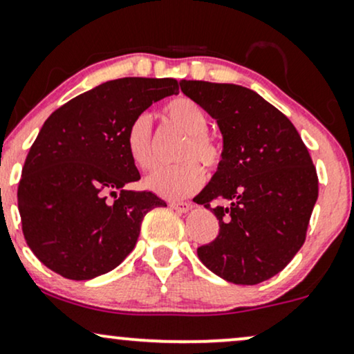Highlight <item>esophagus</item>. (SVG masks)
Segmentation results:
<instances>
[{"mask_svg": "<svg viewBox=\"0 0 354 354\" xmlns=\"http://www.w3.org/2000/svg\"><path fill=\"white\" fill-rule=\"evenodd\" d=\"M169 207L174 209V210H176V212H180V214H186V212H189L191 204H187V203H176V201H171V203H169Z\"/></svg>", "mask_w": 354, "mask_h": 354, "instance_id": "obj_1", "label": "esophagus"}]
</instances>
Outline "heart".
<instances>
[{
  "mask_svg": "<svg viewBox=\"0 0 354 354\" xmlns=\"http://www.w3.org/2000/svg\"><path fill=\"white\" fill-rule=\"evenodd\" d=\"M162 115L171 127L187 136L183 145L181 160L187 162L173 168H160L145 180L147 189L162 198L180 201L194 194L203 186L204 168H214L221 162V150L212 138H209V118L203 107L187 97H174L163 106ZM125 149L131 160L144 171L155 168L153 133L149 114H138L125 132Z\"/></svg>",
  "mask_w": 354,
  "mask_h": 354,
  "instance_id": "1",
  "label": "heart"
}]
</instances>
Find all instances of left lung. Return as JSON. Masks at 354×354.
I'll use <instances>...</instances> for the list:
<instances>
[{
  "instance_id": "1",
  "label": "left lung",
  "mask_w": 354,
  "mask_h": 354,
  "mask_svg": "<svg viewBox=\"0 0 354 354\" xmlns=\"http://www.w3.org/2000/svg\"><path fill=\"white\" fill-rule=\"evenodd\" d=\"M181 91L217 120L222 153L198 196L218 221V235L198 248L222 279L253 286L283 271L306 240L319 180L292 122L253 89L180 82ZM210 200H218L216 208Z\"/></svg>"
}]
</instances>
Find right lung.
I'll return each instance as SVG.
<instances>
[{
    "mask_svg": "<svg viewBox=\"0 0 354 354\" xmlns=\"http://www.w3.org/2000/svg\"><path fill=\"white\" fill-rule=\"evenodd\" d=\"M178 95L171 78L106 82L50 114L17 187L22 234L48 270L86 281L114 270L136 247L145 214L167 203L127 189L140 173L125 149L138 114Z\"/></svg>",
    "mask_w": 354,
    "mask_h": 354,
    "instance_id": "1",
    "label": "right lung"
}]
</instances>
